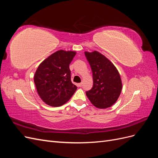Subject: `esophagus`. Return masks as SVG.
I'll use <instances>...</instances> for the list:
<instances>
[{
	"label": "esophagus",
	"mask_w": 158,
	"mask_h": 158,
	"mask_svg": "<svg viewBox=\"0 0 158 158\" xmlns=\"http://www.w3.org/2000/svg\"><path fill=\"white\" fill-rule=\"evenodd\" d=\"M78 85L79 87H81L82 85V83H79V84H78Z\"/></svg>",
	"instance_id": "1"
}]
</instances>
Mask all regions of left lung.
<instances>
[{
	"instance_id": "8db88e82",
	"label": "left lung",
	"mask_w": 158,
	"mask_h": 158,
	"mask_svg": "<svg viewBox=\"0 0 158 158\" xmlns=\"http://www.w3.org/2000/svg\"><path fill=\"white\" fill-rule=\"evenodd\" d=\"M93 73V88L85 93L95 107L106 109L115 103L122 90V81L118 70L99 52L85 51Z\"/></svg>"
}]
</instances>
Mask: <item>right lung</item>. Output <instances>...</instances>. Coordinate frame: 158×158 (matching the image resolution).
<instances>
[{
    "instance_id": "1",
    "label": "right lung",
    "mask_w": 158,
    "mask_h": 158,
    "mask_svg": "<svg viewBox=\"0 0 158 158\" xmlns=\"http://www.w3.org/2000/svg\"><path fill=\"white\" fill-rule=\"evenodd\" d=\"M76 54L74 51H57L45 59L37 69L34 75L37 92L48 106H63L77 89L71 82L69 69Z\"/></svg>"
}]
</instances>
